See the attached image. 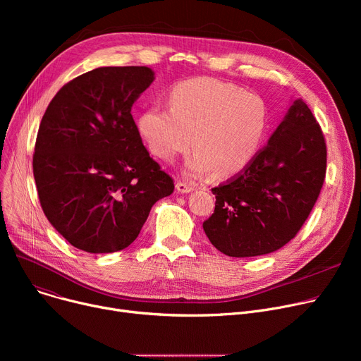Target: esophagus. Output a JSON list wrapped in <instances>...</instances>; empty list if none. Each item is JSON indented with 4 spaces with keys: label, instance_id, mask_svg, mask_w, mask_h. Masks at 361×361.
<instances>
[{
    "label": "esophagus",
    "instance_id": "obj_1",
    "mask_svg": "<svg viewBox=\"0 0 361 361\" xmlns=\"http://www.w3.org/2000/svg\"><path fill=\"white\" fill-rule=\"evenodd\" d=\"M176 188H177V192L181 193V195H184V193H192V192L195 190V187H193L192 184L183 183V181H177V183H176Z\"/></svg>",
    "mask_w": 361,
    "mask_h": 361
}]
</instances>
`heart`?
<instances>
[{
    "label": "heart",
    "mask_w": 361,
    "mask_h": 361,
    "mask_svg": "<svg viewBox=\"0 0 361 361\" xmlns=\"http://www.w3.org/2000/svg\"><path fill=\"white\" fill-rule=\"evenodd\" d=\"M169 109L149 106L137 130L150 154L173 162L190 146V176L211 171L218 178L238 174L260 149L268 126L267 106L255 93L212 78L177 83L168 94Z\"/></svg>",
    "instance_id": "obj_1"
}]
</instances>
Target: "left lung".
<instances>
[{
	"label": "left lung",
	"mask_w": 361,
	"mask_h": 361,
	"mask_svg": "<svg viewBox=\"0 0 361 361\" xmlns=\"http://www.w3.org/2000/svg\"><path fill=\"white\" fill-rule=\"evenodd\" d=\"M326 174V145L310 108L293 101L244 171L212 188L215 211L203 222L215 247L253 257L283 247L310 215Z\"/></svg>",
	"instance_id": "left-lung-1"
}]
</instances>
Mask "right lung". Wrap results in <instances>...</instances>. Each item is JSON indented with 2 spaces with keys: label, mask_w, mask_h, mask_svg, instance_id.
Instances as JSON below:
<instances>
[{
  "label": "right lung",
  "mask_w": 361,
  "mask_h": 361,
  "mask_svg": "<svg viewBox=\"0 0 361 361\" xmlns=\"http://www.w3.org/2000/svg\"><path fill=\"white\" fill-rule=\"evenodd\" d=\"M149 67H99L64 85L37 131L33 177L42 211L71 245L114 253L135 241L174 181L149 157L131 106Z\"/></svg>",
  "instance_id": "add662e5"
}]
</instances>
